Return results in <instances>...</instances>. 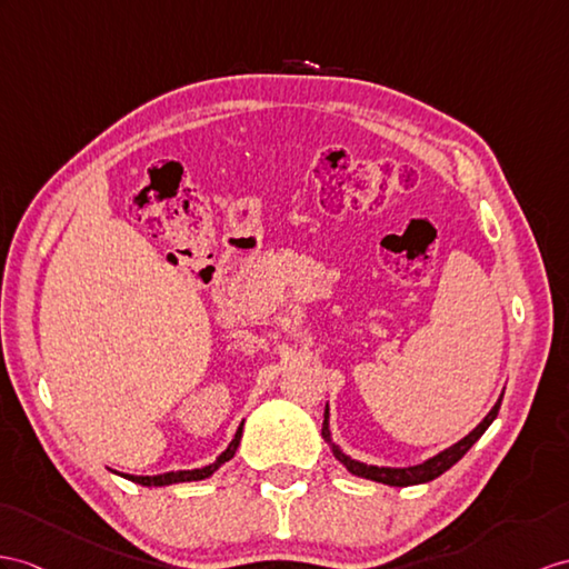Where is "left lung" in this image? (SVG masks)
<instances>
[{"instance_id":"obj_1","label":"left lung","mask_w":569,"mask_h":569,"mask_svg":"<svg viewBox=\"0 0 569 569\" xmlns=\"http://www.w3.org/2000/svg\"><path fill=\"white\" fill-rule=\"evenodd\" d=\"M505 396V393H502ZM502 396L497 403L492 406V410L485 415L482 422L473 429V432H468L461 441H456L453 447L439 451L437 456H432V459H427L418 466H408V468H389V466H367L362 461H355L350 459L348 453H345L338 445H332L330 439V429H328V408H326V415H323V439L330 445L332 449V456L350 470L352 476L357 478H367V480H373V482H383V485H393V488H408V485H420V482H429L439 478L445 470H449L453 463H459L463 459V453L476 445V441L482 437L485 429H488L492 425V420L497 418V412H500V406H502Z\"/></svg>"}]
</instances>
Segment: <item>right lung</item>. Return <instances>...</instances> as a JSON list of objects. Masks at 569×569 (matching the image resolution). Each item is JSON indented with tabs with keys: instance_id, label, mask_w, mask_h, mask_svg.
Here are the masks:
<instances>
[{
	"instance_id": "add662e5",
	"label": "right lung",
	"mask_w": 569,
	"mask_h": 569,
	"mask_svg": "<svg viewBox=\"0 0 569 569\" xmlns=\"http://www.w3.org/2000/svg\"><path fill=\"white\" fill-rule=\"evenodd\" d=\"M241 435H243V422L237 429V435H233L231 445L217 456V461L210 466H202V468H192V470H171V473H161V476H124L128 480L137 482V485H147V488H163V485H173V482H190V480H204L210 478L219 466H224L227 461L233 459V453H237L239 445H241Z\"/></svg>"
}]
</instances>
